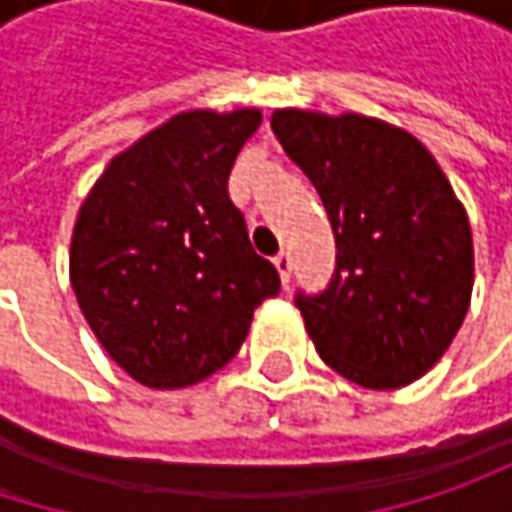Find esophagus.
Wrapping results in <instances>:
<instances>
[{"mask_svg": "<svg viewBox=\"0 0 512 512\" xmlns=\"http://www.w3.org/2000/svg\"><path fill=\"white\" fill-rule=\"evenodd\" d=\"M275 263V269H278V278H281V284L287 287V281H290V269H293V263H290V255L287 252H281V255L272 260Z\"/></svg>", "mask_w": 512, "mask_h": 512, "instance_id": "34e87169", "label": "esophagus"}]
</instances>
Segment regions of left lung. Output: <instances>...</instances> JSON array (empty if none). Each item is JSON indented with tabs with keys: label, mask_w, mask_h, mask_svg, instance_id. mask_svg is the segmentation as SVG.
<instances>
[{
	"label": "left lung",
	"mask_w": 512,
	"mask_h": 512,
	"mask_svg": "<svg viewBox=\"0 0 512 512\" xmlns=\"http://www.w3.org/2000/svg\"><path fill=\"white\" fill-rule=\"evenodd\" d=\"M272 133L329 213L338 269L296 299L320 358L361 388L421 379L457 338L474 287L468 213L433 154L358 115L275 109Z\"/></svg>",
	"instance_id": "8db88e82"
}]
</instances>
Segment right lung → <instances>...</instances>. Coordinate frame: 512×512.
Wrapping results in <instances>:
<instances>
[{
	"label": "right lung",
	"instance_id": "1",
	"mask_svg": "<svg viewBox=\"0 0 512 512\" xmlns=\"http://www.w3.org/2000/svg\"><path fill=\"white\" fill-rule=\"evenodd\" d=\"M260 109H189L109 159L70 237V287L109 358L174 391L225 367L278 272L255 255L228 174Z\"/></svg>",
	"mask_w": 512,
	"mask_h": 512
}]
</instances>
